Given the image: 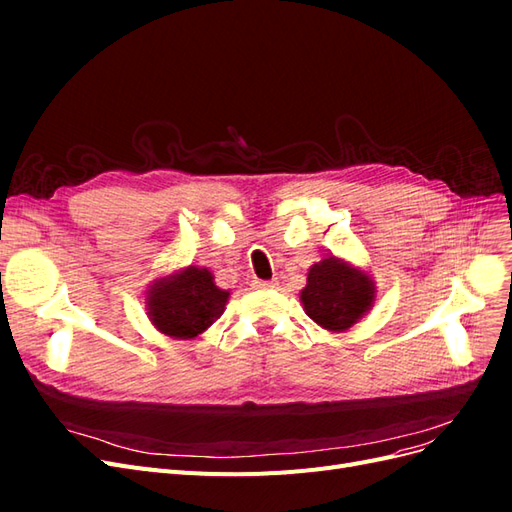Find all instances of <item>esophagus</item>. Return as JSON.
<instances>
[{"label": "esophagus", "instance_id": "obj_1", "mask_svg": "<svg viewBox=\"0 0 512 512\" xmlns=\"http://www.w3.org/2000/svg\"><path fill=\"white\" fill-rule=\"evenodd\" d=\"M254 286H256V288H275V286H277V282H275V280H271V282L256 280V282H254Z\"/></svg>", "mask_w": 512, "mask_h": 512}]
</instances>
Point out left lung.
I'll list each match as a JSON object with an SVG mask.
<instances>
[{"label": "left lung", "instance_id": "left-lung-1", "mask_svg": "<svg viewBox=\"0 0 512 512\" xmlns=\"http://www.w3.org/2000/svg\"><path fill=\"white\" fill-rule=\"evenodd\" d=\"M376 292V282L367 271L327 256L309 267L301 303L305 314L322 329L342 333L374 307Z\"/></svg>", "mask_w": 512, "mask_h": 512}]
</instances>
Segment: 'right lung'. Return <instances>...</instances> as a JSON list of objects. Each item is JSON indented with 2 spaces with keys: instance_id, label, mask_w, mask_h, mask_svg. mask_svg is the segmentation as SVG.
Here are the masks:
<instances>
[{
  "instance_id": "add662e5",
  "label": "right lung",
  "mask_w": 512,
  "mask_h": 512,
  "mask_svg": "<svg viewBox=\"0 0 512 512\" xmlns=\"http://www.w3.org/2000/svg\"><path fill=\"white\" fill-rule=\"evenodd\" d=\"M230 292L215 286L205 267H185L153 282L145 292V309L153 327L173 339H194L218 320Z\"/></svg>"
}]
</instances>
